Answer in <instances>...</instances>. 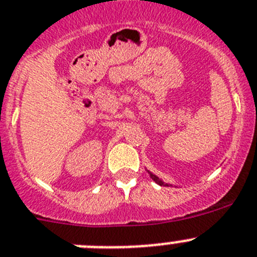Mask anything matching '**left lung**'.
I'll use <instances>...</instances> for the list:
<instances>
[{"instance_id": "8db88e82", "label": "left lung", "mask_w": 257, "mask_h": 257, "mask_svg": "<svg viewBox=\"0 0 257 257\" xmlns=\"http://www.w3.org/2000/svg\"><path fill=\"white\" fill-rule=\"evenodd\" d=\"M148 174H149V176H151V178L153 179V180L156 181L157 184H158V185H161V187H170V184H166L165 181L161 180V179L158 178V176H156V175H154V174H152L151 171H148Z\"/></svg>"}]
</instances>
